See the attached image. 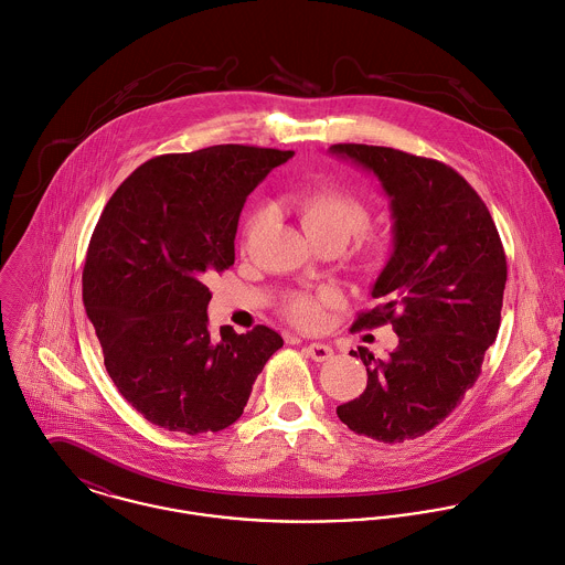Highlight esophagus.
<instances>
[{
    "mask_svg": "<svg viewBox=\"0 0 565 565\" xmlns=\"http://www.w3.org/2000/svg\"><path fill=\"white\" fill-rule=\"evenodd\" d=\"M305 351H307V355H309L313 362H327V360L333 358V349H331L329 344H320V342L309 344Z\"/></svg>",
    "mask_w": 565,
    "mask_h": 565,
    "instance_id": "34e87169",
    "label": "esophagus"
}]
</instances>
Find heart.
<instances>
[{"instance_id": "1", "label": "heart", "mask_w": 565, "mask_h": 565, "mask_svg": "<svg viewBox=\"0 0 565 565\" xmlns=\"http://www.w3.org/2000/svg\"><path fill=\"white\" fill-rule=\"evenodd\" d=\"M289 207L300 218L307 236L318 243H338L344 247L351 236L362 232L371 221V207L358 194L338 186H313L300 190L289 196ZM263 223V212H254L243 230V245L249 247L258 227ZM385 249V234L366 232L362 236V258L375 260ZM327 302L324 294L294 291L282 302V313L298 327L311 329L322 320V307Z\"/></svg>"}]
</instances>
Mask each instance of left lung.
Masks as SVG:
<instances>
[{"mask_svg": "<svg viewBox=\"0 0 565 565\" xmlns=\"http://www.w3.org/2000/svg\"><path fill=\"white\" fill-rule=\"evenodd\" d=\"M373 171L390 196L394 252L355 331L392 324L398 347L362 358L369 385L338 407L349 429L379 443L418 438L443 423L480 376L500 331L507 254L480 194L451 167L390 147L333 145Z\"/></svg>", "mask_w": 565, "mask_h": 565, "instance_id": "left-lung-1", "label": "left lung"}]
</instances>
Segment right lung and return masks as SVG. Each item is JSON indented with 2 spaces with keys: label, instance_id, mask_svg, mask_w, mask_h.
Returning <instances> with one entry per match:
<instances>
[{
  "label": "right lung",
  "instance_id": "obj_1",
  "mask_svg": "<svg viewBox=\"0 0 565 565\" xmlns=\"http://www.w3.org/2000/svg\"><path fill=\"white\" fill-rule=\"evenodd\" d=\"M294 151L218 145L158 156L107 201L83 267V302L118 392L153 425L230 427L282 338L207 329L205 280L234 265L247 194Z\"/></svg>",
  "mask_w": 565,
  "mask_h": 565
}]
</instances>
